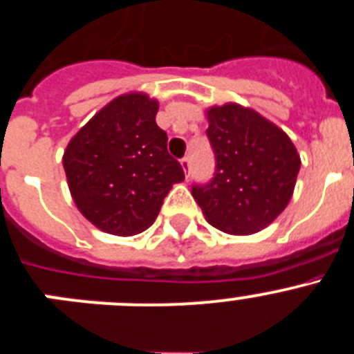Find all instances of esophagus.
<instances>
[{"label": "esophagus", "mask_w": 354, "mask_h": 354, "mask_svg": "<svg viewBox=\"0 0 354 354\" xmlns=\"http://www.w3.org/2000/svg\"><path fill=\"white\" fill-rule=\"evenodd\" d=\"M180 167H183L184 174H189V168H192V161H189V158L180 159Z\"/></svg>", "instance_id": "34e87169"}]
</instances>
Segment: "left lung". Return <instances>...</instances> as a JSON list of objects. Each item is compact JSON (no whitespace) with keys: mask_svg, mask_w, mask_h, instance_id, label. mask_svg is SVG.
<instances>
[{"mask_svg":"<svg viewBox=\"0 0 354 354\" xmlns=\"http://www.w3.org/2000/svg\"><path fill=\"white\" fill-rule=\"evenodd\" d=\"M205 118L216 174L205 186H193V198L221 232H261L292 198L301 167L298 150L273 122L237 102L211 106Z\"/></svg>","mask_w":354,"mask_h":354,"instance_id":"1","label":"left lung"}]
</instances>
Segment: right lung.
Returning a JSON list of instances; mask_svg holds the SVG:
<instances>
[{
    "label": "right lung",
    "mask_w": 354,
    "mask_h": 354,
    "mask_svg": "<svg viewBox=\"0 0 354 354\" xmlns=\"http://www.w3.org/2000/svg\"><path fill=\"white\" fill-rule=\"evenodd\" d=\"M159 102L143 92L115 97L99 109L64 152L72 200L99 230L113 236L143 232L184 171L167 150L156 124Z\"/></svg>",
    "instance_id": "1"
}]
</instances>
